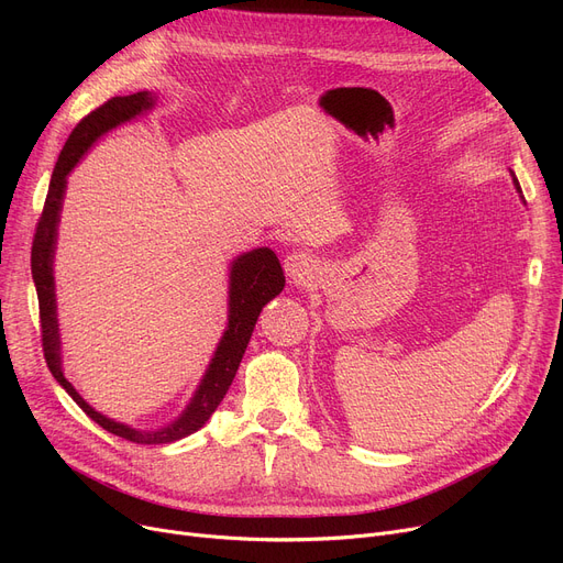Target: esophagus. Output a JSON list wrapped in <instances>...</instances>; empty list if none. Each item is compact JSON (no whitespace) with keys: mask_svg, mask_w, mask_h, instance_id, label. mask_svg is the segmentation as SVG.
<instances>
[{"mask_svg":"<svg viewBox=\"0 0 563 563\" xmlns=\"http://www.w3.org/2000/svg\"><path fill=\"white\" fill-rule=\"evenodd\" d=\"M285 274L291 283H306L308 278H312V274L317 272V260L310 253L303 251H291L285 260Z\"/></svg>","mask_w":563,"mask_h":563,"instance_id":"1","label":"esophagus"}]
</instances>
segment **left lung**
<instances>
[{
  "label": "left lung",
  "instance_id": "1",
  "mask_svg": "<svg viewBox=\"0 0 563 563\" xmlns=\"http://www.w3.org/2000/svg\"><path fill=\"white\" fill-rule=\"evenodd\" d=\"M511 177H514V187H516V191L520 194V198H522V189H520V185H518V177H516V173L511 170ZM525 200V198H522Z\"/></svg>",
  "mask_w": 563,
  "mask_h": 563
}]
</instances>
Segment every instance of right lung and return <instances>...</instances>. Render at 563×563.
<instances>
[{"label": "right lung", "instance_id": "right-lung-1", "mask_svg": "<svg viewBox=\"0 0 563 563\" xmlns=\"http://www.w3.org/2000/svg\"><path fill=\"white\" fill-rule=\"evenodd\" d=\"M157 102V96L151 91H139L123 98H111L96 111L81 118V123L68 136L62 155L56 159L52 170V180L45 198V207L41 221L36 225L34 246H32V276L38 294V308H41V333H43V351L45 363L52 376L58 380L75 404L86 412L88 418L98 422L109 433L125 438L139 445H164V442H175L187 438L189 433L198 431L207 420L212 418L217 406L223 401L230 383L240 369L244 358V351L253 335L255 321L262 308L276 299L285 287L283 266L272 249H253L242 255H236L230 262V280H228V327L217 344L214 356L205 369L198 388L180 412V418L170 424L155 429V431H141L130 424L115 422L102 412H98L88 404L75 388L73 383L64 376L62 363V335H58V317H56V294H54V251H56V236H58V221H62V207L66 196V185L70 170L79 164V159L91 151L93 143L104 136L107 132L130 123L132 118L151 111Z\"/></svg>", "mask_w": 563, "mask_h": 563}]
</instances>
